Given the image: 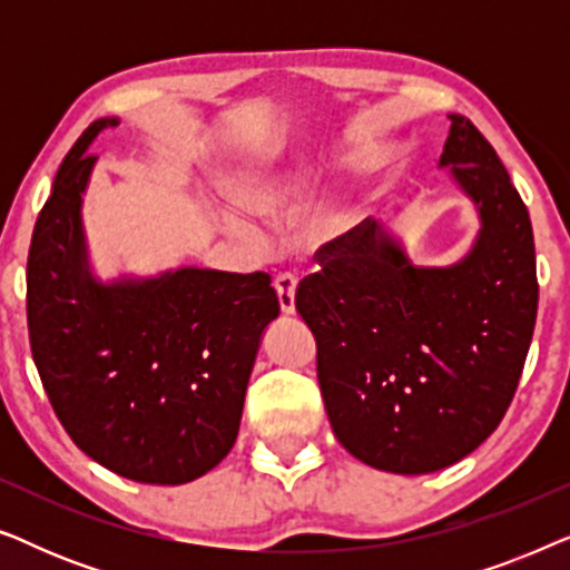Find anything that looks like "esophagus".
<instances>
[{
    "mask_svg": "<svg viewBox=\"0 0 570 570\" xmlns=\"http://www.w3.org/2000/svg\"><path fill=\"white\" fill-rule=\"evenodd\" d=\"M295 287H298V279H295L293 275H277L275 277L279 311H283L285 316L295 314Z\"/></svg>",
    "mask_w": 570,
    "mask_h": 570,
    "instance_id": "34e87169",
    "label": "esophagus"
}]
</instances>
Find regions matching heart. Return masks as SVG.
Listing matches in <instances>:
<instances>
[{
    "label": "heart",
    "instance_id": "heart-1",
    "mask_svg": "<svg viewBox=\"0 0 570 570\" xmlns=\"http://www.w3.org/2000/svg\"><path fill=\"white\" fill-rule=\"evenodd\" d=\"M314 186L316 174L306 163H298L293 168L264 170V174L246 178L238 189V199L254 215L269 217V220H285V217L301 213V207L314 194ZM220 223L230 236L244 240V244L254 248L262 246V233L244 215L225 209V213H220ZM355 225L357 209L347 199H332L303 220V240H306L311 252H330V248H337L353 236Z\"/></svg>",
    "mask_w": 570,
    "mask_h": 570
}]
</instances>
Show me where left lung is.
Listing matches in <instances>:
<instances>
[{
    "label": "left lung",
    "mask_w": 570,
    "mask_h": 570,
    "mask_svg": "<svg viewBox=\"0 0 570 570\" xmlns=\"http://www.w3.org/2000/svg\"><path fill=\"white\" fill-rule=\"evenodd\" d=\"M449 119L439 166L478 209L470 252L449 267H415L400 238L365 220L295 293L334 435L394 474L439 472L495 431L537 318L524 202L478 127Z\"/></svg>",
    "instance_id": "8db88e82"
}]
</instances>
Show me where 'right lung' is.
I'll return each instance as SVG.
<instances>
[{"label": "right lung", "instance_id": "add662e5", "mask_svg": "<svg viewBox=\"0 0 570 570\" xmlns=\"http://www.w3.org/2000/svg\"><path fill=\"white\" fill-rule=\"evenodd\" d=\"M92 121L53 178L28 254V332L38 376L77 446L121 478L184 485L228 456L262 334L279 314L269 275L199 267L92 275L82 194Z\"/></svg>", "mask_w": 570, "mask_h": 570}]
</instances>
